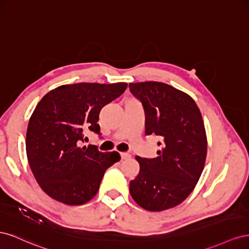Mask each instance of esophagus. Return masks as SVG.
I'll use <instances>...</instances> for the list:
<instances>
[{"mask_svg":"<svg viewBox=\"0 0 249 249\" xmlns=\"http://www.w3.org/2000/svg\"><path fill=\"white\" fill-rule=\"evenodd\" d=\"M120 156H122V159L123 160H127V159H131L132 156L129 153H120Z\"/></svg>","mask_w":249,"mask_h":249,"instance_id":"1","label":"esophagus"}]
</instances>
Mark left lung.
Listing matches in <instances>:
<instances>
[{"label": "left lung", "instance_id": "1", "mask_svg": "<svg viewBox=\"0 0 249 249\" xmlns=\"http://www.w3.org/2000/svg\"><path fill=\"white\" fill-rule=\"evenodd\" d=\"M145 112V134L162 138L154 159L136 157L140 171L130 193L141 208L160 212L182 203L196 186L207 158V134L192 97L162 82L130 83Z\"/></svg>", "mask_w": 249, "mask_h": 249}]
</instances>
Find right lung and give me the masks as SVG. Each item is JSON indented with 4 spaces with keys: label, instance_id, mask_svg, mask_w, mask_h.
I'll return each mask as SVG.
<instances>
[{
    "label": "right lung",
    "instance_id": "add662e5",
    "mask_svg": "<svg viewBox=\"0 0 249 249\" xmlns=\"http://www.w3.org/2000/svg\"><path fill=\"white\" fill-rule=\"evenodd\" d=\"M127 84L77 83L51 90L37 104L26 135L28 162L44 193L67 206H81L100 189L117 152L78 146L84 132L100 134L102 108L122 95Z\"/></svg>",
    "mask_w": 249,
    "mask_h": 249
}]
</instances>
